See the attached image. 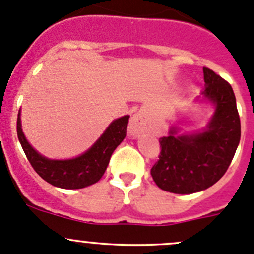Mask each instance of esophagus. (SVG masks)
<instances>
[{
	"label": "esophagus",
	"instance_id": "obj_1",
	"mask_svg": "<svg viewBox=\"0 0 254 254\" xmlns=\"http://www.w3.org/2000/svg\"><path fill=\"white\" fill-rule=\"evenodd\" d=\"M145 129V118L141 112L135 113L131 117L129 123V127H127V131L131 136H137L140 135Z\"/></svg>",
	"mask_w": 254,
	"mask_h": 254
}]
</instances>
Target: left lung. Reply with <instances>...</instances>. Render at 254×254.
Instances as JSON below:
<instances>
[{"label":"left lung","mask_w":254,"mask_h":254,"mask_svg":"<svg viewBox=\"0 0 254 254\" xmlns=\"http://www.w3.org/2000/svg\"><path fill=\"white\" fill-rule=\"evenodd\" d=\"M203 97L214 106L203 131L179 134L171 127L160 139L161 152L151 168L155 183L175 194H193L216 183L229 168L241 139L236 97L229 82L204 67Z\"/></svg>","instance_id":"left-lung-1"}]
</instances>
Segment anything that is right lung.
<instances>
[{"label": "right lung", "mask_w": 254, "mask_h": 254, "mask_svg": "<svg viewBox=\"0 0 254 254\" xmlns=\"http://www.w3.org/2000/svg\"><path fill=\"white\" fill-rule=\"evenodd\" d=\"M127 123L129 115L113 120L86 152L70 160H50L34 150L23 134L20 111L17 119V135L28 161L44 181L58 188L81 189L97 183L104 175L112 153L127 136Z\"/></svg>", "instance_id": "obj_1"}]
</instances>
